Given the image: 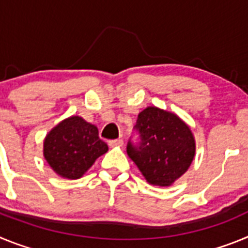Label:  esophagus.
Returning a JSON list of instances; mask_svg holds the SVG:
<instances>
[{"mask_svg": "<svg viewBox=\"0 0 248 248\" xmlns=\"http://www.w3.org/2000/svg\"><path fill=\"white\" fill-rule=\"evenodd\" d=\"M109 146H111V148H120V146H123V144H124V141H123V139H115V140H109Z\"/></svg>", "mask_w": 248, "mask_h": 248, "instance_id": "34e87169", "label": "esophagus"}]
</instances>
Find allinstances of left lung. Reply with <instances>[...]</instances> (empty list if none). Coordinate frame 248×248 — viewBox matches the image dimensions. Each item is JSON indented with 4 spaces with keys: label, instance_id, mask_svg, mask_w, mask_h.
I'll use <instances>...</instances> for the list:
<instances>
[{
    "label": "left lung",
    "instance_id": "obj_1",
    "mask_svg": "<svg viewBox=\"0 0 248 248\" xmlns=\"http://www.w3.org/2000/svg\"><path fill=\"white\" fill-rule=\"evenodd\" d=\"M138 145L126 153L151 185L170 186L183 176L195 156V138L189 125L171 111L148 107L138 115Z\"/></svg>",
    "mask_w": 248,
    "mask_h": 248
}]
</instances>
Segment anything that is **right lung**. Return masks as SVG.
Masks as SVG:
<instances>
[{
	"label": "right lung",
	"mask_w": 248,
	"mask_h": 248,
	"mask_svg": "<svg viewBox=\"0 0 248 248\" xmlns=\"http://www.w3.org/2000/svg\"><path fill=\"white\" fill-rule=\"evenodd\" d=\"M108 151L98 128L83 118L69 117L57 124L43 143V155L53 171L65 179H79Z\"/></svg>",
	"instance_id": "right-lung-1"
}]
</instances>
